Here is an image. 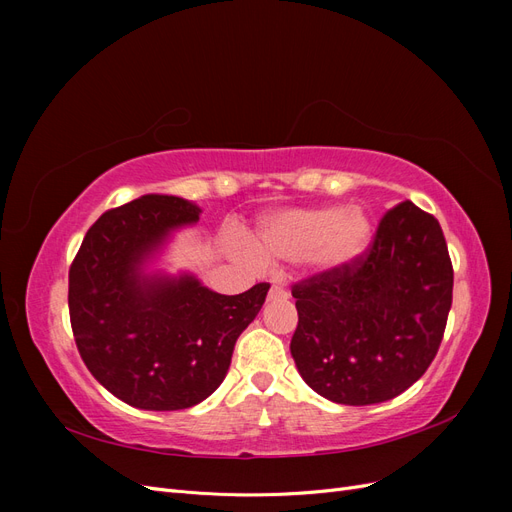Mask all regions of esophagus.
<instances>
[{"mask_svg": "<svg viewBox=\"0 0 512 512\" xmlns=\"http://www.w3.org/2000/svg\"><path fill=\"white\" fill-rule=\"evenodd\" d=\"M280 299H288V290L282 284H275L269 290V301H280Z\"/></svg>", "mask_w": 512, "mask_h": 512, "instance_id": "esophagus-1", "label": "esophagus"}]
</instances>
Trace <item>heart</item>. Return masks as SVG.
<instances>
[{"label":"heart","instance_id":"1","mask_svg":"<svg viewBox=\"0 0 512 512\" xmlns=\"http://www.w3.org/2000/svg\"><path fill=\"white\" fill-rule=\"evenodd\" d=\"M374 239V222L361 205L286 207L256 224L247 256L265 262L307 260L318 273H339L359 262Z\"/></svg>","mask_w":512,"mask_h":512}]
</instances>
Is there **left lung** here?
Instances as JSON below:
<instances>
[{
    "instance_id": "obj_1",
    "label": "left lung",
    "mask_w": 512,
    "mask_h": 512,
    "mask_svg": "<svg viewBox=\"0 0 512 512\" xmlns=\"http://www.w3.org/2000/svg\"><path fill=\"white\" fill-rule=\"evenodd\" d=\"M299 324L290 352L301 378L344 406L382 404L421 378L453 303L442 228L410 200L380 220L352 267L292 288Z\"/></svg>"
}]
</instances>
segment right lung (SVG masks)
I'll return each mask as SVG.
<instances>
[{
    "label": "right lung",
    "mask_w": 512,
    "mask_h": 512,
    "mask_svg": "<svg viewBox=\"0 0 512 512\" xmlns=\"http://www.w3.org/2000/svg\"><path fill=\"white\" fill-rule=\"evenodd\" d=\"M198 218L190 200L145 194L102 213L70 267L76 346L91 376L128 406L170 412L205 401L265 303L269 284L228 297L194 273L153 267Z\"/></svg>",
    "instance_id": "1"
}]
</instances>
